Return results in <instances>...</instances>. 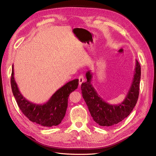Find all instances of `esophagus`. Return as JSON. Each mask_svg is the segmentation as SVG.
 <instances>
[{
    "label": "esophagus",
    "mask_w": 156,
    "mask_h": 156,
    "mask_svg": "<svg viewBox=\"0 0 156 156\" xmlns=\"http://www.w3.org/2000/svg\"><path fill=\"white\" fill-rule=\"evenodd\" d=\"M84 81V78L83 77V75H81L79 77V86L81 85V84Z\"/></svg>",
    "instance_id": "esophagus-1"
}]
</instances>
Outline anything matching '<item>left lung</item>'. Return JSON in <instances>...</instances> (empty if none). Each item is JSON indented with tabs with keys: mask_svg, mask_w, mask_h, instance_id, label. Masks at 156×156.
Instances as JSON below:
<instances>
[{
	"mask_svg": "<svg viewBox=\"0 0 156 156\" xmlns=\"http://www.w3.org/2000/svg\"><path fill=\"white\" fill-rule=\"evenodd\" d=\"M140 73V66L136 60L133 81L124 100L119 104L111 105L105 101L93 87L91 71L86 73L87 81L83 83L81 87L82 95L92 117L98 125L105 127L115 126L130 114L139 98Z\"/></svg>",
	"mask_w": 156,
	"mask_h": 156,
	"instance_id": "obj_1",
	"label": "left lung"
}]
</instances>
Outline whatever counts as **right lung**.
<instances>
[{
  "mask_svg": "<svg viewBox=\"0 0 156 156\" xmlns=\"http://www.w3.org/2000/svg\"><path fill=\"white\" fill-rule=\"evenodd\" d=\"M79 79L69 81L56 90L44 104H36L23 97L14 79L13 65L11 77L12 92L17 105L23 114L32 122L44 127L58 126L66 115L69 94L77 89Z\"/></svg>",
  "mask_w": 156,
  "mask_h": 156,
  "instance_id": "right-lung-1",
  "label": "right lung"
}]
</instances>
